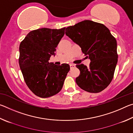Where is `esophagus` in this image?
<instances>
[{
    "label": "esophagus",
    "mask_w": 133,
    "mask_h": 133,
    "mask_svg": "<svg viewBox=\"0 0 133 133\" xmlns=\"http://www.w3.org/2000/svg\"><path fill=\"white\" fill-rule=\"evenodd\" d=\"M70 69H73V68H75L76 66L75 64H70Z\"/></svg>",
    "instance_id": "34e87169"
}]
</instances>
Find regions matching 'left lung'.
Masks as SVG:
<instances>
[{"instance_id":"obj_1","label":"left lung","mask_w":133,"mask_h":133,"mask_svg":"<svg viewBox=\"0 0 133 133\" xmlns=\"http://www.w3.org/2000/svg\"><path fill=\"white\" fill-rule=\"evenodd\" d=\"M66 35L91 60L89 67L76 65L80 74L76 82L89 93H99L109 85L117 63V41L104 24L85 20L67 27Z\"/></svg>"}]
</instances>
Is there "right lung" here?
Returning <instances> with one entry per match:
<instances>
[{"instance_id": "right-lung-1", "label": "right lung", "mask_w": 133, "mask_h": 133, "mask_svg": "<svg viewBox=\"0 0 133 133\" xmlns=\"http://www.w3.org/2000/svg\"><path fill=\"white\" fill-rule=\"evenodd\" d=\"M65 29L32 30L20 44L19 63L24 82L40 97L57 94L70 70L68 64L57 66L49 62L50 56L55 55L56 48L64 35Z\"/></svg>"}]
</instances>
